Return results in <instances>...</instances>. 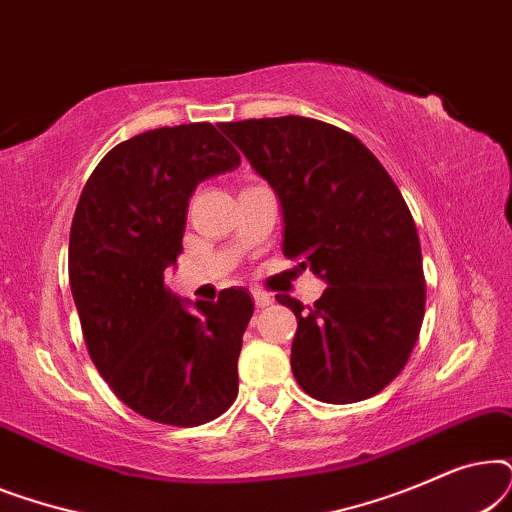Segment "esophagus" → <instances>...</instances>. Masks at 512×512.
I'll return each mask as SVG.
<instances>
[{"mask_svg":"<svg viewBox=\"0 0 512 512\" xmlns=\"http://www.w3.org/2000/svg\"><path fill=\"white\" fill-rule=\"evenodd\" d=\"M251 296H254V303H256V307H268V305H272V296L268 291H263V289H254L251 291Z\"/></svg>","mask_w":512,"mask_h":512,"instance_id":"obj_1","label":"esophagus"}]
</instances>
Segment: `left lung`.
Returning <instances> with one entry per match:
<instances>
[{
  "instance_id": "1",
  "label": "left lung",
  "mask_w": 512,
  "mask_h": 512,
  "mask_svg": "<svg viewBox=\"0 0 512 512\" xmlns=\"http://www.w3.org/2000/svg\"><path fill=\"white\" fill-rule=\"evenodd\" d=\"M275 188L284 256L328 284L296 314L291 370L324 403L375 396L408 363L424 321L426 282L412 214L380 160L349 132L303 116L221 128Z\"/></svg>"
}]
</instances>
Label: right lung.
<instances>
[{
  "instance_id": "obj_1",
  "label": "right lung",
  "mask_w": 512,
  "mask_h": 512,
  "mask_svg": "<svg viewBox=\"0 0 512 512\" xmlns=\"http://www.w3.org/2000/svg\"><path fill=\"white\" fill-rule=\"evenodd\" d=\"M237 165L240 153L212 123L149 130L100 160L76 205L69 286L83 340L111 391L151 422H212L237 396L254 314L247 289L188 310L165 286L193 191Z\"/></svg>"
}]
</instances>
